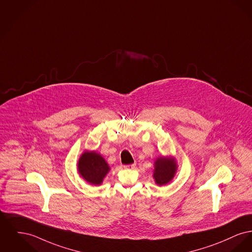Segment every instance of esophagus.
<instances>
[{
	"label": "esophagus",
	"instance_id": "obj_1",
	"mask_svg": "<svg viewBox=\"0 0 252 252\" xmlns=\"http://www.w3.org/2000/svg\"><path fill=\"white\" fill-rule=\"evenodd\" d=\"M135 166H136V163H134L132 164H127V165H125L124 167L125 168H129V169H132V168H135Z\"/></svg>",
	"mask_w": 252,
	"mask_h": 252
}]
</instances>
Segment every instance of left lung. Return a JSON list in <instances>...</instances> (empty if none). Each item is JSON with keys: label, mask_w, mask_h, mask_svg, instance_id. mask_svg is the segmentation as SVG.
<instances>
[{"label": "left lung", "mask_w": 252, "mask_h": 252, "mask_svg": "<svg viewBox=\"0 0 252 252\" xmlns=\"http://www.w3.org/2000/svg\"><path fill=\"white\" fill-rule=\"evenodd\" d=\"M154 169L152 176L155 183L162 187L170 183L176 175L178 164L173 156H160L154 162Z\"/></svg>", "instance_id": "left-lung-1"}]
</instances>
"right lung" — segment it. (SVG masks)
Here are the masks:
<instances>
[{
  "label": "right lung",
  "mask_w": 252,
  "mask_h": 252,
  "mask_svg": "<svg viewBox=\"0 0 252 252\" xmlns=\"http://www.w3.org/2000/svg\"><path fill=\"white\" fill-rule=\"evenodd\" d=\"M80 176L90 185L100 186L110 170V166L104 157L95 150H85L77 163Z\"/></svg>",
  "instance_id": "obj_1"
}]
</instances>
